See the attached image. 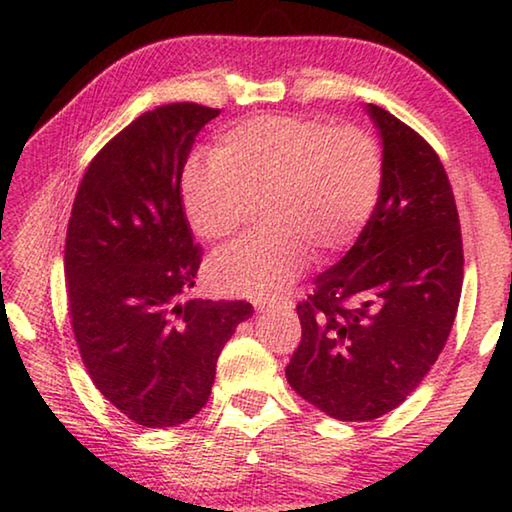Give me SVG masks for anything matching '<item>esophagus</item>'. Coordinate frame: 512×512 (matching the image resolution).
Listing matches in <instances>:
<instances>
[{"mask_svg": "<svg viewBox=\"0 0 512 512\" xmlns=\"http://www.w3.org/2000/svg\"><path fill=\"white\" fill-rule=\"evenodd\" d=\"M257 312H273V310H291V300L287 298H266L255 303Z\"/></svg>", "mask_w": 512, "mask_h": 512, "instance_id": "34e87169", "label": "esophagus"}]
</instances>
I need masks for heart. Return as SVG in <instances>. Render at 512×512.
I'll return each instance as SVG.
<instances>
[{
	"label": "heart",
	"instance_id": "heart-1",
	"mask_svg": "<svg viewBox=\"0 0 512 512\" xmlns=\"http://www.w3.org/2000/svg\"><path fill=\"white\" fill-rule=\"evenodd\" d=\"M383 189V157L358 127L312 118L257 116L227 129L214 159L191 161L182 202L205 241L239 234L262 202V237L216 253L209 282L230 296L264 298L289 287L310 262L360 237Z\"/></svg>",
	"mask_w": 512,
	"mask_h": 512
}]
</instances>
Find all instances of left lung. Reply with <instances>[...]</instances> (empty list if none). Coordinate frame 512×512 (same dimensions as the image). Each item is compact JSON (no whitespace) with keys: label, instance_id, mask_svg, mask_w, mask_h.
Here are the masks:
<instances>
[{"label":"left lung","instance_id":"1","mask_svg":"<svg viewBox=\"0 0 512 512\" xmlns=\"http://www.w3.org/2000/svg\"><path fill=\"white\" fill-rule=\"evenodd\" d=\"M383 141V189L353 248L296 307L303 339L289 385L339 421L387 415L442 353L462 291L456 200L435 150L367 104Z\"/></svg>","mask_w":512,"mask_h":512}]
</instances>
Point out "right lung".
I'll return each mask as SVG.
<instances>
[{"mask_svg": "<svg viewBox=\"0 0 512 512\" xmlns=\"http://www.w3.org/2000/svg\"><path fill=\"white\" fill-rule=\"evenodd\" d=\"M218 109L177 102L143 113L97 152L66 237L72 332L88 376L136 424L170 428L205 408L216 360L246 300H184L200 248L180 182Z\"/></svg>", "mask_w": 512, "mask_h": 512, "instance_id": "right-lung-1", "label": "right lung"}]
</instances>
